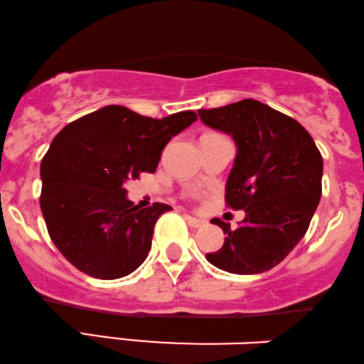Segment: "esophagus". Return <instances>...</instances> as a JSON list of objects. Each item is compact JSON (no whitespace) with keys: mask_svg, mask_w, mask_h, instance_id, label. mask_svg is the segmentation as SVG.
Returning a JSON list of instances; mask_svg holds the SVG:
<instances>
[{"mask_svg":"<svg viewBox=\"0 0 364 364\" xmlns=\"http://www.w3.org/2000/svg\"><path fill=\"white\" fill-rule=\"evenodd\" d=\"M183 218H186V221L192 226V228H200V226L206 225V221L199 220V218H194V216H191V215H183Z\"/></svg>","mask_w":364,"mask_h":364,"instance_id":"esophagus-1","label":"esophagus"}]
</instances>
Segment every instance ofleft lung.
Segmentation results:
<instances>
[{"instance_id":"8db88e82","label":"left lung","mask_w":364,"mask_h":364,"mask_svg":"<svg viewBox=\"0 0 364 364\" xmlns=\"http://www.w3.org/2000/svg\"><path fill=\"white\" fill-rule=\"evenodd\" d=\"M199 117L237 143L225 200L245 211L235 230L218 218L211 221L226 238L206 259L232 274L269 271L309 230L322 194V155L300 122L252 98L200 109Z\"/></svg>"}]
</instances>
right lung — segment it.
<instances>
[{
    "instance_id": "obj_1",
    "label": "right lung",
    "mask_w": 364,
    "mask_h": 364,
    "mask_svg": "<svg viewBox=\"0 0 364 364\" xmlns=\"http://www.w3.org/2000/svg\"><path fill=\"white\" fill-rule=\"evenodd\" d=\"M196 119L192 110L151 119L107 105L58 132L41 164V209L50 240L78 271L117 279L144 262L156 220L172 208L139 209L122 183L155 172L166 143Z\"/></svg>"
}]
</instances>
